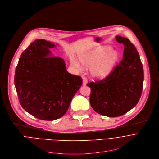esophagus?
I'll return each mask as SVG.
<instances>
[{
	"label": "esophagus",
	"instance_id": "esophagus-1",
	"mask_svg": "<svg viewBox=\"0 0 159 159\" xmlns=\"http://www.w3.org/2000/svg\"><path fill=\"white\" fill-rule=\"evenodd\" d=\"M88 82V79L86 77H83V85H86V83Z\"/></svg>",
	"mask_w": 159,
	"mask_h": 159
}]
</instances>
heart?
Segmentation results:
<instances>
[{"label":"heart","instance_id":"1","mask_svg":"<svg viewBox=\"0 0 159 159\" xmlns=\"http://www.w3.org/2000/svg\"><path fill=\"white\" fill-rule=\"evenodd\" d=\"M118 58L117 51H111L110 47L105 46L81 56V62L85 67L93 68L92 74L94 78H103L110 73ZM73 65L79 70H81V67L76 62H74Z\"/></svg>","mask_w":159,"mask_h":159}]
</instances>
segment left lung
<instances>
[{
	"instance_id": "obj_1",
	"label": "left lung",
	"mask_w": 159,
	"mask_h": 159,
	"mask_svg": "<svg viewBox=\"0 0 159 159\" xmlns=\"http://www.w3.org/2000/svg\"><path fill=\"white\" fill-rule=\"evenodd\" d=\"M124 46L123 58L105 78L87 83L91 88L89 102L97 113L121 116L136 106L143 89V70L139 54L130 41L116 36Z\"/></svg>"
}]
</instances>
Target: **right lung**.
I'll use <instances>...</instances> for the list:
<instances>
[{"label": "right lung", "instance_id": "right-lung-1", "mask_svg": "<svg viewBox=\"0 0 159 159\" xmlns=\"http://www.w3.org/2000/svg\"><path fill=\"white\" fill-rule=\"evenodd\" d=\"M54 44L36 39L21 54L17 65L14 84L22 108L34 117L46 121L64 115L82 78L69 73L65 61L51 56Z\"/></svg>", "mask_w": 159, "mask_h": 159}]
</instances>
